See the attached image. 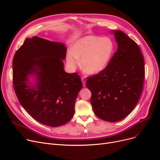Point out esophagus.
Masks as SVG:
<instances>
[{"mask_svg":"<svg viewBox=\"0 0 160 160\" xmlns=\"http://www.w3.org/2000/svg\"><path fill=\"white\" fill-rule=\"evenodd\" d=\"M82 82L83 83V86L85 87L86 86V80L84 78H82Z\"/></svg>","mask_w":160,"mask_h":160,"instance_id":"esophagus-1","label":"esophagus"}]
</instances>
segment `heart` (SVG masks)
<instances>
[{
	"label": "heart",
	"instance_id": "heart-1",
	"mask_svg": "<svg viewBox=\"0 0 160 160\" xmlns=\"http://www.w3.org/2000/svg\"><path fill=\"white\" fill-rule=\"evenodd\" d=\"M115 43L109 37L87 36L76 40L66 54L69 68L75 70L80 64L86 73L96 74L102 72L110 62Z\"/></svg>",
	"mask_w": 160,
	"mask_h": 160
}]
</instances>
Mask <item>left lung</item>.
<instances>
[{
	"instance_id": "8db88e82",
	"label": "left lung",
	"mask_w": 160,
	"mask_h": 160,
	"mask_svg": "<svg viewBox=\"0 0 160 160\" xmlns=\"http://www.w3.org/2000/svg\"><path fill=\"white\" fill-rule=\"evenodd\" d=\"M117 50L106 68L89 77L86 87L95 115L104 121L117 122L136 106L145 76L143 56L135 41L121 30L112 31Z\"/></svg>"
}]
</instances>
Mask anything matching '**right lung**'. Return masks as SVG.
<instances>
[{"instance_id": "add662e5", "label": "right lung", "mask_w": 160, "mask_h": 160, "mask_svg": "<svg viewBox=\"0 0 160 160\" xmlns=\"http://www.w3.org/2000/svg\"><path fill=\"white\" fill-rule=\"evenodd\" d=\"M66 51L60 42L34 36L26 39L13 59V88L21 105L32 118L51 127L71 121L83 87L77 72L64 71Z\"/></svg>"}]
</instances>
